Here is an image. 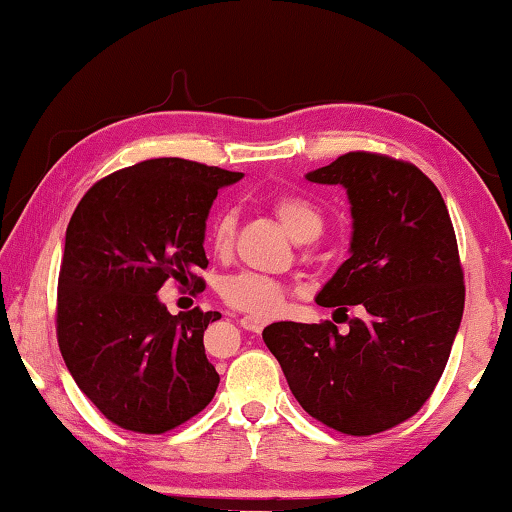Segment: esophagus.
Masks as SVG:
<instances>
[{
	"instance_id": "34e87169",
	"label": "esophagus",
	"mask_w": 512,
	"mask_h": 512,
	"mask_svg": "<svg viewBox=\"0 0 512 512\" xmlns=\"http://www.w3.org/2000/svg\"><path fill=\"white\" fill-rule=\"evenodd\" d=\"M241 326L250 330V332H262L264 326H266V321L259 319V316H255V314H243L241 316Z\"/></svg>"
}]
</instances>
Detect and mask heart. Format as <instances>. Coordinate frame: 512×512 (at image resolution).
<instances>
[{"mask_svg": "<svg viewBox=\"0 0 512 512\" xmlns=\"http://www.w3.org/2000/svg\"><path fill=\"white\" fill-rule=\"evenodd\" d=\"M271 209L294 241H314L323 230L321 209L312 200L296 196V193H278V196H273ZM234 225H237V212L232 207H225L216 214L212 232H209V243H212L216 255L230 253L234 241ZM221 296L234 310L250 312L259 316V319H269V316L282 312L287 300V289L278 280L264 278V275L239 273L223 282Z\"/></svg>", "mask_w": 512, "mask_h": 512, "instance_id": "obj_1", "label": "heart"}]
</instances>
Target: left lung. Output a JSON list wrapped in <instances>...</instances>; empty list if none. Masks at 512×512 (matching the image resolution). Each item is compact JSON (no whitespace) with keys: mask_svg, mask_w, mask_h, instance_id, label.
Listing matches in <instances>:
<instances>
[{"mask_svg":"<svg viewBox=\"0 0 512 512\" xmlns=\"http://www.w3.org/2000/svg\"><path fill=\"white\" fill-rule=\"evenodd\" d=\"M342 184L351 200V257L316 303L348 310L332 321H280L262 337L307 415L346 435H376L417 415L440 380L465 307L458 241L437 186L410 164L346 152L307 173Z\"/></svg>","mask_w":512,"mask_h":512,"instance_id":"left-lung-1","label":"left lung"}]
</instances>
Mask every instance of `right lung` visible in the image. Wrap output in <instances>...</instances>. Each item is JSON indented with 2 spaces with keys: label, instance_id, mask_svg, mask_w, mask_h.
Instances as JSON below:
<instances>
[{
  "label": "right lung",
  "instance_id": "right-lung-1",
  "mask_svg": "<svg viewBox=\"0 0 512 512\" xmlns=\"http://www.w3.org/2000/svg\"><path fill=\"white\" fill-rule=\"evenodd\" d=\"M218 166L161 157L95 182L66 230L56 294V339L97 410L125 431L161 435L214 399L218 373L202 335L218 312L170 314L157 291L175 278L205 289V221Z\"/></svg>",
  "mask_w": 512,
  "mask_h": 512
}]
</instances>
